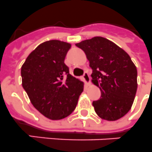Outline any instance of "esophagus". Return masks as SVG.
Returning <instances> with one entry per match:
<instances>
[{"label": "esophagus", "mask_w": 152, "mask_h": 152, "mask_svg": "<svg viewBox=\"0 0 152 152\" xmlns=\"http://www.w3.org/2000/svg\"><path fill=\"white\" fill-rule=\"evenodd\" d=\"M83 78L84 79V80H85V82L87 83L89 82H90V76H89V74H88L87 72H84V74H83Z\"/></svg>", "instance_id": "1"}]
</instances>
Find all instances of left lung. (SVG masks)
Segmentation results:
<instances>
[{
    "instance_id": "left-lung-1",
    "label": "left lung",
    "mask_w": 152,
    "mask_h": 152,
    "mask_svg": "<svg viewBox=\"0 0 152 152\" xmlns=\"http://www.w3.org/2000/svg\"><path fill=\"white\" fill-rule=\"evenodd\" d=\"M86 53L93 69L92 78L101 96L93 101L102 119L117 121L129 111L137 91V68L129 55L103 37H94L76 44Z\"/></svg>"
}]
</instances>
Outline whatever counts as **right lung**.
<instances>
[{"instance_id": "add662e5", "label": "right lung", "mask_w": 152, "mask_h": 152, "mask_svg": "<svg viewBox=\"0 0 152 152\" xmlns=\"http://www.w3.org/2000/svg\"><path fill=\"white\" fill-rule=\"evenodd\" d=\"M69 43L50 40L30 53L21 66L22 86L32 105L51 120L68 117L77 105L83 83L69 74L65 58Z\"/></svg>"}]
</instances>
